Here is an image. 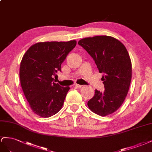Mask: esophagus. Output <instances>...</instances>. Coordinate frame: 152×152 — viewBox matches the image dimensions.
Masks as SVG:
<instances>
[{"label": "esophagus", "mask_w": 152, "mask_h": 152, "mask_svg": "<svg viewBox=\"0 0 152 152\" xmlns=\"http://www.w3.org/2000/svg\"><path fill=\"white\" fill-rule=\"evenodd\" d=\"M75 86L76 88H81L82 86H83V85H77V84H75Z\"/></svg>", "instance_id": "34e87169"}]
</instances>
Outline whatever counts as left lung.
I'll use <instances>...</instances> for the list:
<instances>
[{
  "label": "left lung",
  "mask_w": 152,
  "mask_h": 152,
  "mask_svg": "<svg viewBox=\"0 0 152 152\" xmlns=\"http://www.w3.org/2000/svg\"><path fill=\"white\" fill-rule=\"evenodd\" d=\"M93 58L105 90H95L88 101L89 109L105 116L115 112L126 97L132 77V64L126 48L116 39L107 36L86 37L78 41Z\"/></svg>",
  "instance_id": "obj_1"
}]
</instances>
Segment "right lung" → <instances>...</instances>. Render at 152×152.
Masks as SVG:
<instances>
[{
    "mask_svg": "<svg viewBox=\"0 0 152 152\" xmlns=\"http://www.w3.org/2000/svg\"><path fill=\"white\" fill-rule=\"evenodd\" d=\"M76 45L75 40L37 42L24 54L20 67V83L37 115L48 118L61 110L70 88L55 83L53 76L61 71V64Z\"/></svg>",
    "mask_w": 152,
    "mask_h": 152,
    "instance_id": "obj_1",
    "label": "right lung"
}]
</instances>
